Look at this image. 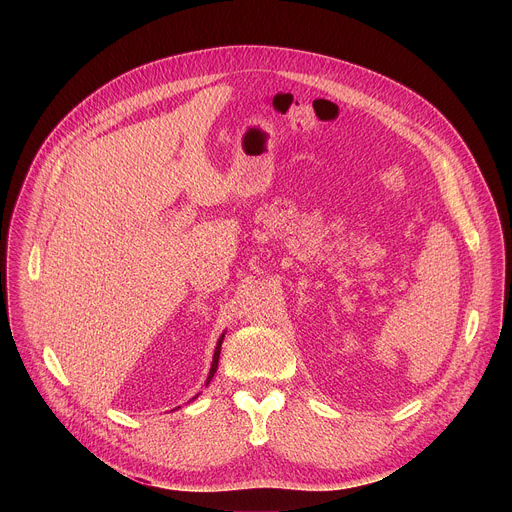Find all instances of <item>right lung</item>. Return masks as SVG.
Here are the masks:
<instances>
[{
  "instance_id": "right-lung-1",
  "label": "right lung",
  "mask_w": 512,
  "mask_h": 512,
  "mask_svg": "<svg viewBox=\"0 0 512 512\" xmlns=\"http://www.w3.org/2000/svg\"><path fill=\"white\" fill-rule=\"evenodd\" d=\"M223 338H225V334L218 338V342H216V350H214V356H212V364H210V373H208V379H206V385L210 383V379L214 377V373H216V369H218V356H221V344H223Z\"/></svg>"
}]
</instances>
